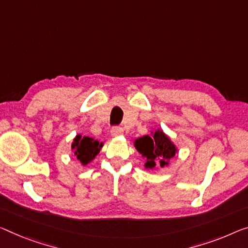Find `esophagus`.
I'll use <instances>...</instances> for the list:
<instances>
[{"label": "esophagus", "instance_id": "1", "mask_svg": "<svg viewBox=\"0 0 248 248\" xmlns=\"http://www.w3.org/2000/svg\"><path fill=\"white\" fill-rule=\"evenodd\" d=\"M123 128L122 127H120V126H114V127H112V129H111V134H112V136H121V135H123Z\"/></svg>", "mask_w": 248, "mask_h": 248}]
</instances>
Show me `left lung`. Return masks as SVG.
Here are the masks:
<instances>
[{
    "instance_id": "1",
    "label": "left lung",
    "mask_w": 248,
    "mask_h": 248,
    "mask_svg": "<svg viewBox=\"0 0 248 248\" xmlns=\"http://www.w3.org/2000/svg\"><path fill=\"white\" fill-rule=\"evenodd\" d=\"M135 148L146 159L145 169L153 170L157 165L166 167L170 159L177 153V148L165 133L161 129H156L152 136L145 135L135 140Z\"/></svg>"
}]
</instances>
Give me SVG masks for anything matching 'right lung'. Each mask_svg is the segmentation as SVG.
Segmentation results:
<instances>
[{"instance_id":"1","label":"right lung","mask_w":248,"mask_h":248,"mask_svg":"<svg viewBox=\"0 0 248 248\" xmlns=\"http://www.w3.org/2000/svg\"><path fill=\"white\" fill-rule=\"evenodd\" d=\"M103 143L89 136L76 135L72 143V151L82 165H87L100 153Z\"/></svg>"}]
</instances>
